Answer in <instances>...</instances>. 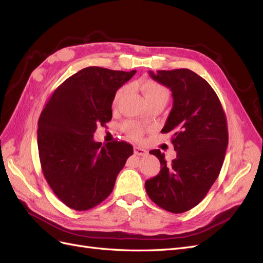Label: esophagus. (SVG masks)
<instances>
[{
	"label": "esophagus",
	"instance_id": "34e87169",
	"mask_svg": "<svg viewBox=\"0 0 263 263\" xmlns=\"http://www.w3.org/2000/svg\"><path fill=\"white\" fill-rule=\"evenodd\" d=\"M134 153L138 156H145V155H147V150H145L144 148H140V147H135Z\"/></svg>",
	"mask_w": 263,
	"mask_h": 263
}]
</instances>
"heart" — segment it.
I'll use <instances>...</instances> for the list:
<instances>
[{
    "label": "heart",
    "mask_w": 263,
    "mask_h": 263,
    "mask_svg": "<svg viewBox=\"0 0 263 263\" xmlns=\"http://www.w3.org/2000/svg\"><path fill=\"white\" fill-rule=\"evenodd\" d=\"M127 90H128V87L122 86L115 92L113 102H112V105L114 108L118 107L119 104H121V102L123 101V99L125 98V95L127 93ZM140 90L142 91V93H144L146 100L149 102V104H151V103H154L156 101L162 100V99L168 100V91L165 90V87L163 85H161L158 82L146 80L140 84ZM124 129L127 134L129 135L130 137H133L135 139L141 138L142 134H144V129H142V127L139 124L134 123V122L125 123Z\"/></svg>",
    "instance_id": "obj_1"
}]
</instances>
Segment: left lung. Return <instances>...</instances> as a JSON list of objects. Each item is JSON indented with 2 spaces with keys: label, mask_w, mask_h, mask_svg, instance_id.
<instances>
[{
  "label": "left lung",
  "mask_w": 263,
  "mask_h": 263,
  "mask_svg": "<svg viewBox=\"0 0 263 263\" xmlns=\"http://www.w3.org/2000/svg\"><path fill=\"white\" fill-rule=\"evenodd\" d=\"M149 76L172 92L173 106L161 133L172 134L177 158L168 164L160 150H151L161 170L145 187L161 209L184 213L203 200L220 172L228 146L226 115L212 86L193 71H149Z\"/></svg>",
  "instance_id": "8db88e82"
}]
</instances>
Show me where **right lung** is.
I'll use <instances>...</instances> for the list:
<instances>
[{"label": "right lung", "mask_w": 263, "mask_h": 263, "mask_svg": "<svg viewBox=\"0 0 263 263\" xmlns=\"http://www.w3.org/2000/svg\"><path fill=\"white\" fill-rule=\"evenodd\" d=\"M136 73L87 67L53 92L38 121L42 170L59 200L76 211L99 205L112 193L133 154L126 141H94L98 125L112 119L115 92Z\"/></svg>", "instance_id": "add662e5"}]
</instances>
